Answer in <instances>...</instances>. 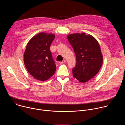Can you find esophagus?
<instances>
[{"label":"esophagus","instance_id":"34e87169","mask_svg":"<svg viewBox=\"0 0 125 125\" xmlns=\"http://www.w3.org/2000/svg\"><path fill=\"white\" fill-rule=\"evenodd\" d=\"M66 61L65 60H63L62 61L60 62L59 63H60V64H64V63H65L66 62Z\"/></svg>","mask_w":125,"mask_h":125}]
</instances>
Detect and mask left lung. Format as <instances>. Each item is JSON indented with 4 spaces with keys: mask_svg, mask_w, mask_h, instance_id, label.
Wrapping results in <instances>:
<instances>
[{
    "mask_svg": "<svg viewBox=\"0 0 125 125\" xmlns=\"http://www.w3.org/2000/svg\"><path fill=\"white\" fill-rule=\"evenodd\" d=\"M67 38L76 56L73 75L80 82H86L97 74L102 65L100 45L94 37L85 33L70 34Z\"/></svg>",
    "mask_w": 125,
    "mask_h": 125,
    "instance_id": "1",
    "label": "left lung"
}]
</instances>
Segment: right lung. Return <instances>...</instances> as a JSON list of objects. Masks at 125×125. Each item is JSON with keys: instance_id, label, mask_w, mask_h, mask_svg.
<instances>
[{"instance_id": "right-lung-1", "label": "right lung", "mask_w": 125, "mask_h": 125, "mask_svg": "<svg viewBox=\"0 0 125 125\" xmlns=\"http://www.w3.org/2000/svg\"><path fill=\"white\" fill-rule=\"evenodd\" d=\"M55 38L54 34L41 32L32 37L27 44L24 62L28 72L35 79L48 80L56 71V65L50 50Z\"/></svg>"}]
</instances>
